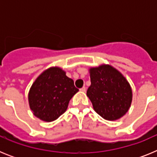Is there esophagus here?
Returning a JSON list of instances; mask_svg holds the SVG:
<instances>
[{
	"label": "esophagus",
	"mask_w": 157,
	"mask_h": 157,
	"mask_svg": "<svg viewBox=\"0 0 157 157\" xmlns=\"http://www.w3.org/2000/svg\"><path fill=\"white\" fill-rule=\"evenodd\" d=\"M80 91H82V92H86V87L83 86L82 88L80 89Z\"/></svg>",
	"instance_id": "1"
}]
</instances>
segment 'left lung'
Listing matches in <instances>:
<instances>
[{"label":"left lung","mask_w":157,"mask_h":157,"mask_svg":"<svg viewBox=\"0 0 157 157\" xmlns=\"http://www.w3.org/2000/svg\"><path fill=\"white\" fill-rule=\"evenodd\" d=\"M91 85L86 95L94 109L106 120L114 121L128 112L132 102V90L120 71L110 64L89 69Z\"/></svg>","instance_id":"8db88e82"}]
</instances>
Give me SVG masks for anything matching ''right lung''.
Here are the masks:
<instances>
[{
	"label": "right lung",
	"mask_w": 157,
	"mask_h": 157,
	"mask_svg": "<svg viewBox=\"0 0 157 157\" xmlns=\"http://www.w3.org/2000/svg\"><path fill=\"white\" fill-rule=\"evenodd\" d=\"M78 91L65 71L59 67H51L32 84L28 94L29 106L37 118L52 122L66 112L69 101Z\"/></svg>",
	"instance_id": "add662e5"
}]
</instances>
